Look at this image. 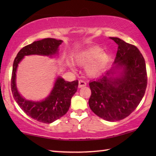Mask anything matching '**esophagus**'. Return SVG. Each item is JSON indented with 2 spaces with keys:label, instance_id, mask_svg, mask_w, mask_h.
I'll list each match as a JSON object with an SVG mask.
<instances>
[{
  "label": "esophagus",
  "instance_id": "34e87169",
  "mask_svg": "<svg viewBox=\"0 0 156 156\" xmlns=\"http://www.w3.org/2000/svg\"><path fill=\"white\" fill-rule=\"evenodd\" d=\"M86 85H87V83L85 81H84L83 80H79V82H78V87L79 88H81V87H84Z\"/></svg>",
  "mask_w": 156,
  "mask_h": 156
}]
</instances>
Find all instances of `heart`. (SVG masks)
I'll use <instances>...</instances> for the list:
<instances>
[{
	"label": "heart",
	"mask_w": 156,
	"mask_h": 156,
	"mask_svg": "<svg viewBox=\"0 0 156 156\" xmlns=\"http://www.w3.org/2000/svg\"><path fill=\"white\" fill-rule=\"evenodd\" d=\"M109 56L107 52L102 51L99 47H94L78 53L74 57L75 62L78 65H87L86 73L89 76H94L99 73L106 67L109 62ZM69 67L73 68L72 62L67 61Z\"/></svg>",
	"instance_id": "obj_1"
}]
</instances>
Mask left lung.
<instances>
[{
    "label": "left lung",
    "instance_id": "1",
    "mask_svg": "<svg viewBox=\"0 0 156 156\" xmlns=\"http://www.w3.org/2000/svg\"><path fill=\"white\" fill-rule=\"evenodd\" d=\"M118 44L113 67L89 83V105L95 114L109 122L127 117L136 109L147 85L146 64L139 49L115 37Z\"/></svg>",
    "mask_w": 156,
    "mask_h": 156
}]
</instances>
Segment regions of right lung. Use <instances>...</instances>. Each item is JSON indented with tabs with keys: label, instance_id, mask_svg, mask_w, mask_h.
I'll list each match as a JSON object with an SVG mask.
<instances>
[{
	"label": "right lung",
	"instance_id": "add662e5",
	"mask_svg": "<svg viewBox=\"0 0 156 156\" xmlns=\"http://www.w3.org/2000/svg\"><path fill=\"white\" fill-rule=\"evenodd\" d=\"M62 41L55 38H44L34 42L20 50L13 64L11 88L15 101L26 114L38 122L51 123L68 112L71 99L77 91L78 80L65 81L58 76L50 94L41 101L26 100L19 94L16 87V70L18 64L25 56L41 55L53 57L58 54V47Z\"/></svg>",
	"mask_w": 156,
	"mask_h": 156
}]
</instances>
